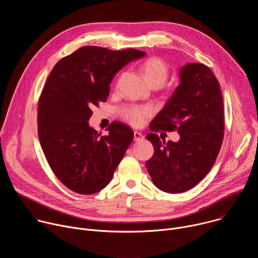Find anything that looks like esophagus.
<instances>
[{"instance_id":"34e87169","label":"esophagus","mask_w":258,"mask_h":258,"mask_svg":"<svg viewBox=\"0 0 258 258\" xmlns=\"http://www.w3.org/2000/svg\"><path fill=\"white\" fill-rule=\"evenodd\" d=\"M143 139H144V136H143L141 133H139V132H135V133H134V140H135L136 142L141 141V140H143Z\"/></svg>"}]
</instances>
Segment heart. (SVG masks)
I'll return each mask as SVG.
<instances>
[{"instance_id":"b5f03b06","label":"heart","mask_w":258,"mask_h":258,"mask_svg":"<svg viewBox=\"0 0 258 258\" xmlns=\"http://www.w3.org/2000/svg\"><path fill=\"white\" fill-rule=\"evenodd\" d=\"M145 76L152 86H162L168 77V66L162 59L151 57L147 59L142 66ZM153 112L150 107H141L130 104L120 108L121 118L134 126H141Z\"/></svg>"}]
</instances>
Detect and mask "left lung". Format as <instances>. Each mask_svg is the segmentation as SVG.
I'll return each mask as SVG.
<instances>
[{"instance_id":"8db88e82","label":"left lung","mask_w":258,"mask_h":258,"mask_svg":"<svg viewBox=\"0 0 258 258\" xmlns=\"http://www.w3.org/2000/svg\"><path fill=\"white\" fill-rule=\"evenodd\" d=\"M179 85L150 124L152 132L177 131L178 142L148 134L154 154L146 167L154 185L166 193L186 192L213 166L223 144L224 102L218 81L202 63L179 70Z\"/></svg>"}]
</instances>
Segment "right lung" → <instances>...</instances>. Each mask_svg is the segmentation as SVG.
<instances>
[{"mask_svg": "<svg viewBox=\"0 0 258 258\" xmlns=\"http://www.w3.org/2000/svg\"><path fill=\"white\" fill-rule=\"evenodd\" d=\"M146 55L126 49L85 46L52 69L38 107V134L46 159L69 190L89 195L111 180L134 139L124 123L113 121L101 136L89 125L95 106L109 96L110 83L127 63Z\"/></svg>", "mask_w": 258, "mask_h": 258, "instance_id": "add662e5", "label": "right lung"}]
</instances>
